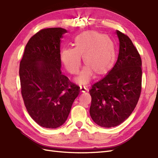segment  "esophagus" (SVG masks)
<instances>
[{"instance_id": "obj_1", "label": "esophagus", "mask_w": 158, "mask_h": 158, "mask_svg": "<svg viewBox=\"0 0 158 158\" xmlns=\"http://www.w3.org/2000/svg\"><path fill=\"white\" fill-rule=\"evenodd\" d=\"M79 90H80V91L81 92H86V91L88 90V89L87 88H86V87H82V86H81L80 87V89H79Z\"/></svg>"}]
</instances>
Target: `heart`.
Wrapping results in <instances>:
<instances>
[{
    "label": "heart",
    "mask_w": 158,
    "mask_h": 158,
    "mask_svg": "<svg viewBox=\"0 0 158 158\" xmlns=\"http://www.w3.org/2000/svg\"><path fill=\"white\" fill-rule=\"evenodd\" d=\"M86 67L77 78L80 84L89 81L93 73L104 75L111 70L116 60L114 43L111 38L96 31H86L75 38V47H66L60 52V62L69 73L77 75L81 64Z\"/></svg>",
    "instance_id": "heart-1"
}]
</instances>
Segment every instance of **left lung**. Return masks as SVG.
<instances>
[{
  "mask_svg": "<svg viewBox=\"0 0 158 158\" xmlns=\"http://www.w3.org/2000/svg\"><path fill=\"white\" fill-rule=\"evenodd\" d=\"M120 42L114 67L94 83L89 91V113L98 125L110 128L129 118L136 107L141 92V58L131 40L116 30Z\"/></svg>",
  "mask_w": 158,
  "mask_h": 158,
  "instance_id": "obj_1",
  "label": "left lung"
}]
</instances>
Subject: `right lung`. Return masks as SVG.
<instances>
[{
  "label": "right lung",
  "instance_id": "add662e5",
  "mask_svg": "<svg viewBox=\"0 0 158 158\" xmlns=\"http://www.w3.org/2000/svg\"><path fill=\"white\" fill-rule=\"evenodd\" d=\"M61 27L42 29L29 39L19 65L21 92L31 118L56 129L70 113L79 89L60 71Z\"/></svg>",
  "mask_w": 158,
  "mask_h": 158
}]
</instances>
